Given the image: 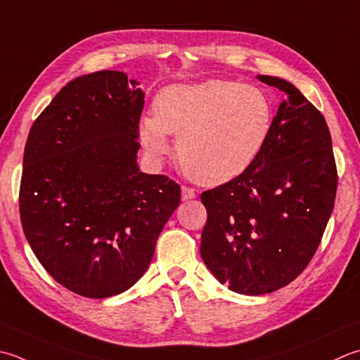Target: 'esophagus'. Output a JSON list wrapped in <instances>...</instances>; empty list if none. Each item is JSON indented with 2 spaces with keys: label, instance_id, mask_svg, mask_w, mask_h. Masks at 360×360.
Listing matches in <instances>:
<instances>
[{
  "label": "esophagus",
  "instance_id": "obj_1",
  "mask_svg": "<svg viewBox=\"0 0 360 360\" xmlns=\"http://www.w3.org/2000/svg\"><path fill=\"white\" fill-rule=\"evenodd\" d=\"M181 196H182V200L187 201V200H193L196 195H195V190H193V188L182 186V187H181Z\"/></svg>",
  "mask_w": 360,
  "mask_h": 360
}]
</instances>
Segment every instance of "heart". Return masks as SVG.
Wrapping results in <instances>:
<instances>
[{"instance_id": "1", "label": "heart", "mask_w": 360, "mask_h": 360, "mask_svg": "<svg viewBox=\"0 0 360 360\" xmlns=\"http://www.w3.org/2000/svg\"><path fill=\"white\" fill-rule=\"evenodd\" d=\"M154 117L140 120V140L151 158L168 151V134L193 181L218 186L255 164L273 128L274 109L266 91L252 84L207 79L173 84L159 91Z\"/></svg>"}]
</instances>
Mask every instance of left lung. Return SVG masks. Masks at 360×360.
<instances>
[{
  "instance_id": "left-lung-1",
  "label": "left lung",
  "mask_w": 360,
  "mask_h": 360,
  "mask_svg": "<svg viewBox=\"0 0 360 360\" xmlns=\"http://www.w3.org/2000/svg\"><path fill=\"white\" fill-rule=\"evenodd\" d=\"M287 95L262 153L248 170L206 190L201 257L210 273L242 295L285 287L311 262L337 192L326 120L301 91L276 76H257Z\"/></svg>"
}]
</instances>
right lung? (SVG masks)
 Wrapping results in <instances>:
<instances>
[{
    "label": "right lung",
    "instance_id": "right-lung-1",
    "mask_svg": "<svg viewBox=\"0 0 360 360\" xmlns=\"http://www.w3.org/2000/svg\"><path fill=\"white\" fill-rule=\"evenodd\" d=\"M145 94L123 72L70 81L26 140L20 218L35 257L68 290L123 293L143 276L181 188L139 170Z\"/></svg>",
    "mask_w": 360,
    "mask_h": 360
}]
</instances>
